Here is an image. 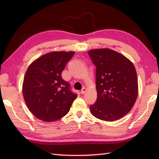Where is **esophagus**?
I'll list each match as a JSON object with an SVG mask.
<instances>
[{"label": "esophagus", "mask_w": 159, "mask_h": 159, "mask_svg": "<svg viewBox=\"0 0 159 159\" xmlns=\"http://www.w3.org/2000/svg\"><path fill=\"white\" fill-rule=\"evenodd\" d=\"M87 88L86 87H83V88L81 89V91H80V93H81L82 94H85L86 92H87Z\"/></svg>", "instance_id": "esophagus-1"}]
</instances>
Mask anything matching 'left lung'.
Here are the masks:
<instances>
[{
  "label": "left lung",
  "instance_id": "left-lung-1",
  "mask_svg": "<svg viewBox=\"0 0 159 159\" xmlns=\"http://www.w3.org/2000/svg\"><path fill=\"white\" fill-rule=\"evenodd\" d=\"M96 66L97 100L89 109L101 120H117L133 107L138 96V80L133 63L109 48L88 52Z\"/></svg>",
  "mask_w": 159,
  "mask_h": 159
}]
</instances>
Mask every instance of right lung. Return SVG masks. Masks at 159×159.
<instances>
[{
	"label": "right lung",
	"mask_w": 159,
	"mask_h": 159,
	"mask_svg": "<svg viewBox=\"0 0 159 159\" xmlns=\"http://www.w3.org/2000/svg\"><path fill=\"white\" fill-rule=\"evenodd\" d=\"M75 52L53 51L33 61L26 70L22 84L25 103L38 119L51 122L69 112L77 95L61 72Z\"/></svg>",
	"instance_id": "1"
}]
</instances>
